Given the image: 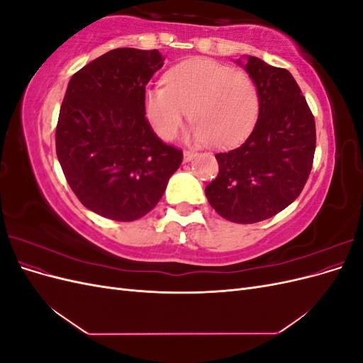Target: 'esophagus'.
<instances>
[{
    "label": "esophagus",
    "mask_w": 363,
    "mask_h": 363,
    "mask_svg": "<svg viewBox=\"0 0 363 363\" xmlns=\"http://www.w3.org/2000/svg\"><path fill=\"white\" fill-rule=\"evenodd\" d=\"M195 156H196V152L192 151V150H184V151H183V159H184V162H191Z\"/></svg>",
    "instance_id": "esophagus-1"
}]
</instances>
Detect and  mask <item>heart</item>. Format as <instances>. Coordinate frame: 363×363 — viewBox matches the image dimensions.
<instances>
[{"label":"heart","instance_id":"heart-1","mask_svg":"<svg viewBox=\"0 0 363 363\" xmlns=\"http://www.w3.org/2000/svg\"><path fill=\"white\" fill-rule=\"evenodd\" d=\"M145 113L156 133L172 140L184 119L194 123L191 135L213 147H230L255 128L260 112L257 84L245 72L211 59H196L175 67L167 84L145 91Z\"/></svg>","mask_w":363,"mask_h":363}]
</instances>
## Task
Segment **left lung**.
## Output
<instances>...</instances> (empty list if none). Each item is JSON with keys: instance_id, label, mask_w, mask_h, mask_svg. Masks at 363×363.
<instances>
[{"instance_id": "left-lung-1", "label": "left lung", "mask_w": 363, "mask_h": 363, "mask_svg": "<svg viewBox=\"0 0 363 363\" xmlns=\"http://www.w3.org/2000/svg\"><path fill=\"white\" fill-rule=\"evenodd\" d=\"M260 112L242 145L216 152V179L206 196L227 221L252 224L286 208L309 179L316 145L315 118L291 72L248 57Z\"/></svg>"}]
</instances>
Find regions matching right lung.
Returning a JSON list of instances; mask_svg holds the SVG:
<instances>
[{"mask_svg": "<svg viewBox=\"0 0 363 363\" xmlns=\"http://www.w3.org/2000/svg\"><path fill=\"white\" fill-rule=\"evenodd\" d=\"M163 67L157 50L116 48L69 80L56 127V152L80 203L115 221L155 208L183 151L145 116V86Z\"/></svg>", "mask_w": 363, "mask_h": 363, "instance_id": "1", "label": "right lung"}]
</instances>
